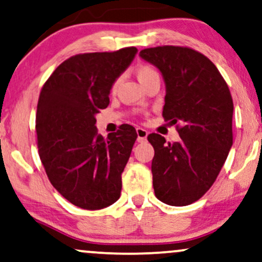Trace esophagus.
I'll return each mask as SVG.
<instances>
[{"mask_svg":"<svg viewBox=\"0 0 262 262\" xmlns=\"http://www.w3.org/2000/svg\"><path fill=\"white\" fill-rule=\"evenodd\" d=\"M137 134H138V141L139 142H144L146 141L147 138V130L144 128H137Z\"/></svg>","mask_w":262,"mask_h":262,"instance_id":"1","label":"esophagus"}]
</instances>
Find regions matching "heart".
Listing matches in <instances>:
<instances>
[{
    "instance_id": "obj_1",
    "label": "heart",
    "mask_w": 262,
    "mask_h": 262,
    "mask_svg": "<svg viewBox=\"0 0 262 262\" xmlns=\"http://www.w3.org/2000/svg\"><path fill=\"white\" fill-rule=\"evenodd\" d=\"M152 75H157V71L150 65H141L137 69V76L139 81H142V79L150 77ZM116 85H117V83L114 84V88H116Z\"/></svg>"
}]
</instances>
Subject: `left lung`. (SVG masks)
<instances>
[{
	"instance_id": "1",
	"label": "left lung",
	"mask_w": 262,
	"mask_h": 262,
	"mask_svg": "<svg viewBox=\"0 0 262 262\" xmlns=\"http://www.w3.org/2000/svg\"><path fill=\"white\" fill-rule=\"evenodd\" d=\"M140 57L162 72L164 121L178 123L181 140L168 142L152 133V183L156 197L184 207L200 200L216 180L233 144V101L213 62L188 47L146 48Z\"/></svg>"
}]
</instances>
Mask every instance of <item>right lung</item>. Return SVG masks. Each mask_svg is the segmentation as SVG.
I'll return each mask as SVG.
<instances>
[{"label":"right lung","mask_w":262,"mask_h":262,"mask_svg":"<svg viewBox=\"0 0 262 262\" xmlns=\"http://www.w3.org/2000/svg\"><path fill=\"white\" fill-rule=\"evenodd\" d=\"M137 52L127 47L74 55L55 69L39 93V158L55 190L82 209H102L121 196V174L137 132L122 124L104 139L98 134L95 115L107 107L112 84Z\"/></svg>","instance_id":"right-lung-1"}]
</instances>
